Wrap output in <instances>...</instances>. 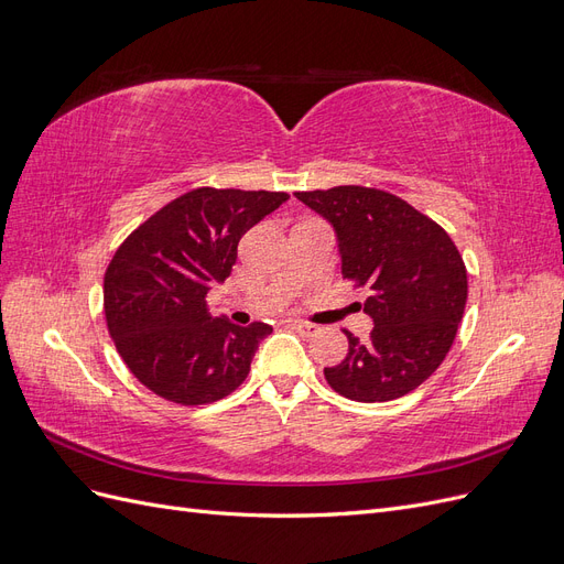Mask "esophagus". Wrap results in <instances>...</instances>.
<instances>
[{
	"instance_id": "34e87169",
	"label": "esophagus",
	"mask_w": 564,
	"mask_h": 564,
	"mask_svg": "<svg viewBox=\"0 0 564 564\" xmlns=\"http://www.w3.org/2000/svg\"><path fill=\"white\" fill-rule=\"evenodd\" d=\"M289 324H292V327H294L296 332H301L303 336H315V334L319 332L317 324H311V322H301V319H294V322H289Z\"/></svg>"
}]
</instances>
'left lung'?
<instances>
[{"mask_svg":"<svg viewBox=\"0 0 564 564\" xmlns=\"http://www.w3.org/2000/svg\"><path fill=\"white\" fill-rule=\"evenodd\" d=\"M334 228L340 275L369 289V340L324 379L348 400L388 402L419 388L449 352L466 311L468 275L452 237L404 199L362 185L296 193Z\"/></svg>","mask_w":564,"mask_h":564,"instance_id":"1","label":"left lung"}]
</instances>
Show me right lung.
I'll list each match as a JSON object with an SVG mask.
<instances>
[{"label": "right lung", "instance_id": "obj_1", "mask_svg": "<svg viewBox=\"0 0 564 564\" xmlns=\"http://www.w3.org/2000/svg\"><path fill=\"white\" fill-rule=\"evenodd\" d=\"M286 199L197 187L152 214L115 251L104 280L106 322L117 352L155 395L209 404L247 379L272 327L212 317L207 294L230 275L242 235Z\"/></svg>", "mask_w": 564, "mask_h": 564}]
</instances>
